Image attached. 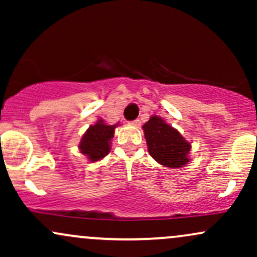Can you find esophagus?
Here are the masks:
<instances>
[{"mask_svg":"<svg viewBox=\"0 0 257 257\" xmlns=\"http://www.w3.org/2000/svg\"><path fill=\"white\" fill-rule=\"evenodd\" d=\"M132 124H133V125H135V126H139V125H140V124H141L140 119H139V118H137V119H135V120H133V122H132Z\"/></svg>","mask_w":257,"mask_h":257,"instance_id":"obj_1","label":"esophagus"}]
</instances>
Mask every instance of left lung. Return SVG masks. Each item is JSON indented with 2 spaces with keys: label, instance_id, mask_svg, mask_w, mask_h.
Returning a JSON list of instances; mask_svg holds the SVG:
<instances>
[{
  "label": "left lung",
  "instance_id": "1",
  "mask_svg": "<svg viewBox=\"0 0 257 257\" xmlns=\"http://www.w3.org/2000/svg\"><path fill=\"white\" fill-rule=\"evenodd\" d=\"M143 129L150 155L159 164L176 169L190 162L191 144L163 118L152 116Z\"/></svg>",
  "mask_w": 257,
  "mask_h": 257
}]
</instances>
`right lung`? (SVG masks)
Listing matches in <instances>:
<instances>
[{
    "instance_id": "right-lung-1",
    "label": "right lung",
    "mask_w": 257,
    "mask_h": 257,
    "mask_svg": "<svg viewBox=\"0 0 257 257\" xmlns=\"http://www.w3.org/2000/svg\"><path fill=\"white\" fill-rule=\"evenodd\" d=\"M119 123L110 125L104 119H99L95 124L90 125L81 139L78 149L81 153L87 156L89 162H98L108 155L111 150V140L114 129Z\"/></svg>"
}]
</instances>
